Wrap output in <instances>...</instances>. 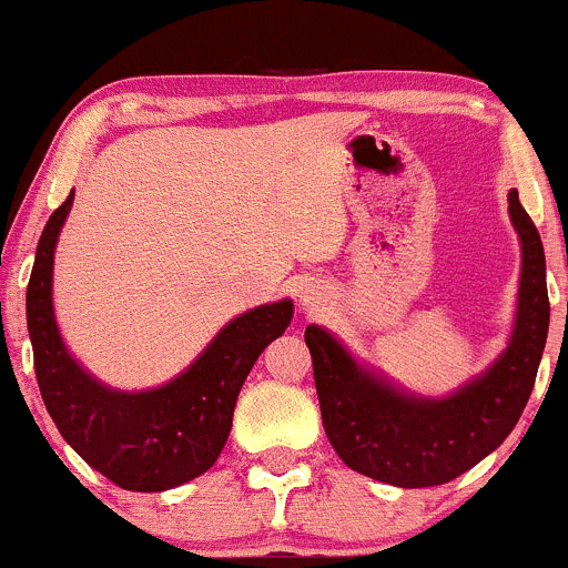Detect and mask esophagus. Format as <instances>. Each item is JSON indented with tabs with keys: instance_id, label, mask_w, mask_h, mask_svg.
Here are the masks:
<instances>
[{
	"instance_id": "1",
	"label": "esophagus",
	"mask_w": 568,
	"mask_h": 568,
	"mask_svg": "<svg viewBox=\"0 0 568 568\" xmlns=\"http://www.w3.org/2000/svg\"><path fill=\"white\" fill-rule=\"evenodd\" d=\"M325 302H328V293L315 283L304 285L302 293H298V306L304 310V315H317V312L325 306Z\"/></svg>"
}]
</instances>
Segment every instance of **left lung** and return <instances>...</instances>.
Returning <instances> with one entry per match:
<instances>
[{
    "label": "left lung",
    "instance_id": "1",
    "mask_svg": "<svg viewBox=\"0 0 568 568\" xmlns=\"http://www.w3.org/2000/svg\"><path fill=\"white\" fill-rule=\"evenodd\" d=\"M507 202L520 240L513 331L497 361L454 393H410L357 361L328 328L306 325L304 342L315 368L325 435L355 473L400 488L448 484L497 452L518 425L542 361L550 302L537 226L515 189Z\"/></svg>",
    "mask_w": 568,
    "mask_h": 568
}]
</instances>
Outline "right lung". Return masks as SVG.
<instances>
[{
    "label": "right lung",
    "mask_w": 568,
    "mask_h": 568,
    "mask_svg": "<svg viewBox=\"0 0 568 568\" xmlns=\"http://www.w3.org/2000/svg\"><path fill=\"white\" fill-rule=\"evenodd\" d=\"M74 189L44 224L26 291L39 393L58 433L112 484L128 491H168L207 473L232 429L234 403L264 347L285 334L291 298L232 317L171 382L114 389L71 355L55 321L53 264Z\"/></svg>",
    "instance_id": "obj_1"
}]
</instances>
